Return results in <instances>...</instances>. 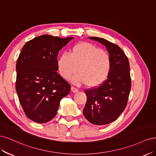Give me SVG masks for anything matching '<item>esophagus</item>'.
Wrapping results in <instances>:
<instances>
[{"label":"esophagus","instance_id":"1","mask_svg":"<svg viewBox=\"0 0 156 156\" xmlns=\"http://www.w3.org/2000/svg\"><path fill=\"white\" fill-rule=\"evenodd\" d=\"M71 91H72L73 93H76V92L78 91V90L77 88H76V87L72 86V87H71Z\"/></svg>","mask_w":156,"mask_h":156}]
</instances>
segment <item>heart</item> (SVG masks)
Returning <instances> with one entry per match:
<instances>
[{"label": "heart", "mask_w": 156, "mask_h": 156, "mask_svg": "<svg viewBox=\"0 0 156 156\" xmlns=\"http://www.w3.org/2000/svg\"><path fill=\"white\" fill-rule=\"evenodd\" d=\"M57 68L62 77L69 79L78 86L86 84L93 88L101 85L108 77L111 59L108 53L94 44L80 42L70 49L69 55L62 54L57 59Z\"/></svg>", "instance_id": "heart-1"}]
</instances>
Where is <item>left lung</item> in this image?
<instances>
[{"label": "left lung", "mask_w": 156, "mask_h": 156, "mask_svg": "<svg viewBox=\"0 0 156 156\" xmlns=\"http://www.w3.org/2000/svg\"><path fill=\"white\" fill-rule=\"evenodd\" d=\"M105 46L111 59L106 80L98 87L85 91L87 102L84 117L92 124L103 126L112 123L125 110L131 86L129 60L118 45L98 37H89Z\"/></svg>", "instance_id": "1"}]
</instances>
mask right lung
Masks as SVG:
<instances>
[{"instance_id": "1", "label": "right lung", "mask_w": 156, "mask_h": 156, "mask_svg": "<svg viewBox=\"0 0 156 156\" xmlns=\"http://www.w3.org/2000/svg\"><path fill=\"white\" fill-rule=\"evenodd\" d=\"M73 38L44 34L21 49L16 63V90L26 115L35 122L50 121L61 100L69 95L70 84L57 73V54Z\"/></svg>"}]
</instances>
